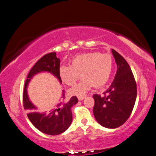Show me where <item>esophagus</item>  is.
<instances>
[{"instance_id": "obj_1", "label": "esophagus", "mask_w": 156, "mask_h": 156, "mask_svg": "<svg viewBox=\"0 0 156 156\" xmlns=\"http://www.w3.org/2000/svg\"><path fill=\"white\" fill-rule=\"evenodd\" d=\"M84 99V97H79L78 98V100L81 101V100H83Z\"/></svg>"}]
</instances>
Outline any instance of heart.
<instances>
[{"mask_svg":"<svg viewBox=\"0 0 156 156\" xmlns=\"http://www.w3.org/2000/svg\"><path fill=\"white\" fill-rule=\"evenodd\" d=\"M112 69V59L108 54L98 51L76 55L70 61V66H61L58 74L64 84L72 86L80 78L82 80L69 90L71 96L83 97L93 87H101L108 82Z\"/></svg>","mask_w":156,"mask_h":156,"instance_id":"1","label":"heart"}]
</instances>
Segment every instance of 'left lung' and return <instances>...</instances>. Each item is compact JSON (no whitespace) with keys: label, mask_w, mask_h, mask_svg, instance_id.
Returning a JSON list of instances; mask_svg holds the SVG:
<instances>
[{"label":"left lung","mask_w":156,"mask_h":156,"mask_svg":"<svg viewBox=\"0 0 156 156\" xmlns=\"http://www.w3.org/2000/svg\"><path fill=\"white\" fill-rule=\"evenodd\" d=\"M112 52L118 69L104 95H93V113L99 124L113 129L124 124L131 115L137 97V85L126 60L115 50L112 49Z\"/></svg>","instance_id":"1"}]
</instances>
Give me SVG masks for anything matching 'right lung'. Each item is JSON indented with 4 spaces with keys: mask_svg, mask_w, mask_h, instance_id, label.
Listing matches in <instances>:
<instances>
[{
    "mask_svg": "<svg viewBox=\"0 0 156 156\" xmlns=\"http://www.w3.org/2000/svg\"><path fill=\"white\" fill-rule=\"evenodd\" d=\"M60 59L56 57V52L47 54L41 57L30 70L26 80L23 92V108L28 112L27 116L32 124L41 133L50 135H59L69 128L72 121V113L71 108L78 102L76 96L72 97L69 100L64 101L65 92H62V99L63 102L56 105L55 108L48 113L38 112V109L30 101L27 93L28 84L34 75L44 72L53 74L62 84L58 69Z\"/></svg>",
    "mask_w": 156,
    "mask_h": 156,
    "instance_id": "add662e5",
    "label": "right lung"
}]
</instances>
